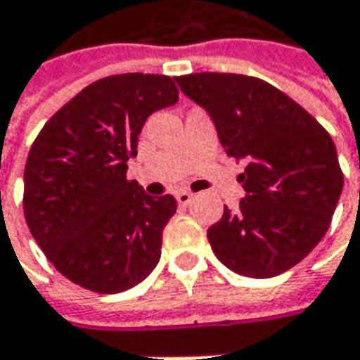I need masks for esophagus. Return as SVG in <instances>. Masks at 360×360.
I'll list each match as a JSON object with an SVG mask.
<instances>
[{"mask_svg":"<svg viewBox=\"0 0 360 360\" xmlns=\"http://www.w3.org/2000/svg\"><path fill=\"white\" fill-rule=\"evenodd\" d=\"M192 198H194V194H190L186 190L176 192V200H178V204H182V206H188V204L192 202Z\"/></svg>","mask_w":360,"mask_h":360,"instance_id":"34e87169","label":"esophagus"}]
</instances>
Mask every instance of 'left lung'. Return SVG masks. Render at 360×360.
<instances>
[{"instance_id":"8db88e82","label":"left lung","mask_w":360,"mask_h":360,"mask_svg":"<svg viewBox=\"0 0 360 360\" xmlns=\"http://www.w3.org/2000/svg\"><path fill=\"white\" fill-rule=\"evenodd\" d=\"M176 82L210 114L226 154L248 162L238 210L224 206L208 229L216 258L250 278L292 269L323 240L342 192L333 138L260 77L202 72Z\"/></svg>"}]
</instances>
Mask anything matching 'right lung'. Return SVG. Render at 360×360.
Instances as JSON below:
<instances>
[{"label": "right lung", "instance_id": "obj_1", "mask_svg": "<svg viewBox=\"0 0 360 360\" xmlns=\"http://www.w3.org/2000/svg\"><path fill=\"white\" fill-rule=\"evenodd\" d=\"M178 102L172 77H102L37 134L23 172L30 232L65 278L94 292H124L156 269L174 196L128 180V160L150 114Z\"/></svg>", "mask_w": 360, "mask_h": 360}]
</instances>
